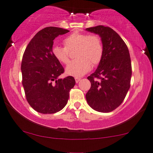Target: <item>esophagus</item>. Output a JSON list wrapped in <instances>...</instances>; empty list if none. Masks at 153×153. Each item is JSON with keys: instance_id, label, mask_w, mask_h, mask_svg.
Wrapping results in <instances>:
<instances>
[{"instance_id": "esophagus-1", "label": "esophagus", "mask_w": 153, "mask_h": 153, "mask_svg": "<svg viewBox=\"0 0 153 153\" xmlns=\"http://www.w3.org/2000/svg\"><path fill=\"white\" fill-rule=\"evenodd\" d=\"M80 80L81 78H79V77H76V78H75V81H76V83H78Z\"/></svg>"}]
</instances>
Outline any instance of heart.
<instances>
[{
	"label": "heart",
	"mask_w": 153,
	"mask_h": 153,
	"mask_svg": "<svg viewBox=\"0 0 153 153\" xmlns=\"http://www.w3.org/2000/svg\"><path fill=\"white\" fill-rule=\"evenodd\" d=\"M63 42L65 47L54 46L52 53L58 61L68 65L70 61V52L76 50V59L67 67V74L82 76L91 70L92 65L96 66L101 62L104 46L99 35L74 31L64 39Z\"/></svg>",
	"instance_id": "heart-1"
}]
</instances>
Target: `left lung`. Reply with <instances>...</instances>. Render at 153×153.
I'll use <instances>...</instances> for the list:
<instances>
[{
	"label": "left lung",
	"mask_w": 153,
	"mask_h": 153,
	"mask_svg": "<svg viewBox=\"0 0 153 153\" xmlns=\"http://www.w3.org/2000/svg\"><path fill=\"white\" fill-rule=\"evenodd\" d=\"M86 30L101 37L104 54L95 72L88 76L91 87L85 98L94 110L108 113L120 105L130 88L129 50L120 35L109 27L97 26Z\"/></svg>",
	"instance_id": "8db88e82"
}]
</instances>
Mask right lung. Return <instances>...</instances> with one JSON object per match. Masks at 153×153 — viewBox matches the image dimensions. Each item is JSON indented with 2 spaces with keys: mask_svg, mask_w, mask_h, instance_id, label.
I'll return each mask as SVG.
<instances>
[{
  "mask_svg": "<svg viewBox=\"0 0 153 153\" xmlns=\"http://www.w3.org/2000/svg\"><path fill=\"white\" fill-rule=\"evenodd\" d=\"M68 32L58 27L43 28L33 37L23 55L21 70L25 95L39 113L50 114L62 110L76 83L71 76L58 78L65 70L52 53L53 39Z\"/></svg>",
  "mask_w": 153,
  "mask_h": 153,
  "instance_id": "add662e5",
  "label": "right lung"
}]
</instances>
